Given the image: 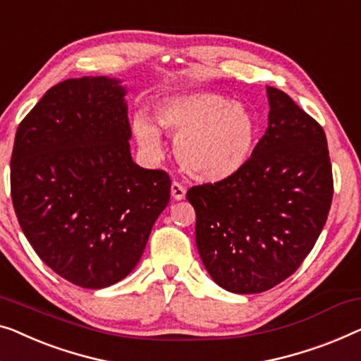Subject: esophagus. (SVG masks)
I'll return each instance as SVG.
<instances>
[{"label":"esophagus","instance_id":"obj_1","mask_svg":"<svg viewBox=\"0 0 361 361\" xmlns=\"http://www.w3.org/2000/svg\"><path fill=\"white\" fill-rule=\"evenodd\" d=\"M171 195H172V198H174V200H184L185 198V187H182L179 182H172V185H171Z\"/></svg>","mask_w":361,"mask_h":361}]
</instances>
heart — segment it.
<instances>
[{
  "mask_svg": "<svg viewBox=\"0 0 361 361\" xmlns=\"http://www.w3.org/2000/svg\"><path fill=\"white\" fill-rule=\"evenodd\" d=\"M153 120L138 114L132 122L133 137L149 156L163 153L157 128L174 137L176 154L190 176L219 182L238 174L255 149L259 123L243 102L229 101L215 91H189L161 99Z\"/></svg>",
  "mask_w": 361,
  "mask_h": 361,
  "instance_id": "heart-1",
  "label": "heart"
}]
</instances>
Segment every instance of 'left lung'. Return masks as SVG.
Returning <instances> with one entry per match:
<instances>
[{
	"label": "left lung",
	"mask_w": 361,
	"mask_h": 361,
	"mask_svg": "<svg viewBox=\"0 0 361 361\" xmlns=\"http://www.w3.org/2000/svg\"><path fill=\"white\" fill-rule=\"evenodd\" d=\"M269 127L229 179L187 192L195 243L216 285L239 295L274 288L319 238L334 184L326 133L283 91L267 86Z\"/></svg>",
	"instance_id": "left-lung-1"
}]
</instances>
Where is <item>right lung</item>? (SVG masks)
Wrapping results in <instances>:
<instances>
[{"instance_id": "add662e5", "label": "right lung", "mask_w": 361, "mask_h": 361, "mask_svg": "<svg viewBox=\"0 0 361 361\" xmlns=\"http://www.w3.org/2000/svg\"><path fill=\"white\" fill-rule=\"evenodd\" d=\"M127 86L66 80L18 127L11 197L20 229L49 267L82 288H106L137 267L171 198L163 171L132 159Z\"/></svg>"}]
</instances>
